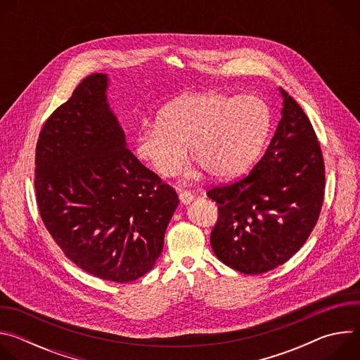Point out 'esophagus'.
I'll return each mask as SVG.
<instances>
[{"instance_id": "1", "label": "esophagus", "mask_w": 360, "mask_h": 360, "mask_svg": "<svg viewBox=\"0 0 360 360\" xmlns=\"http://www.w3.org/2000/svg\"><path fill=\"white\" fill-rule=\"evenodd\" d=\"M179 199H181V202L184 205H188V203H191L193 200V193L191 191H188V189H181L179 191Z\"/></svg>"}]
</instances>
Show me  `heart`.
Segmentation results:
<instances>
[{
	"label": "heart",
	"instance_id": "obj_1",
	"mask_svg": "<svg viewBox=\"0 0 360 360\" xmlns=\"http://www.w3.org/2000/svg\"><path fill=\"white\" fill-rule=\"evenodd\" d=\"M272 125L266 102L258 96L239 98L211 91L174 99L134 141L139 161L162 178L182 172L186 146L214 178L243 172L259 155Z\"/></svg>",
	"mask_w": 360,
	"mask_h": 360
}]
</instances>
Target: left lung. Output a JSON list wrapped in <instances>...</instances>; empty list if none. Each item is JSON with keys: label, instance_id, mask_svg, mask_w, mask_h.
<instances>
[{"label": "left lung", "instance_id": "obj_1", "mask_svg": "<svg viewBox=\"0 0 360 360\" xmlns=\"http://www.w3.org/2000/svg\"><path fill=\"white\" fill-rule=\"evenodd\" d=\"M282 118L261 161L243 178L207 192L218 203L211 246L226 266L259 275L278 268L315 228L325 195V162L315 129L281 88Z\"/></svg>", "mask_w": 360, "mask_h": 360}]
</instances>
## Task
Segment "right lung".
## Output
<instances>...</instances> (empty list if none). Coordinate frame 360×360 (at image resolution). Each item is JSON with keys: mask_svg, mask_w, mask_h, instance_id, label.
Returning <instances> with one entry per match:
<instances>
[{"mask_svg": "<svg viewBox=\"0 0 360 360\" xmlns=\"http://www.w3.org/2000/svg\"><path fill=\"white\" fill-rule=\"evenodd\" d=\"M108 78H84L45 121L35 193L48 232L78 268L128 283L155 265L179 199L127 148L107 102Z\"/></svg>", "mask_w": 360, "mask_h": 360, "instance_id": "add662e5", "label": "right lung"}]
</instances>
